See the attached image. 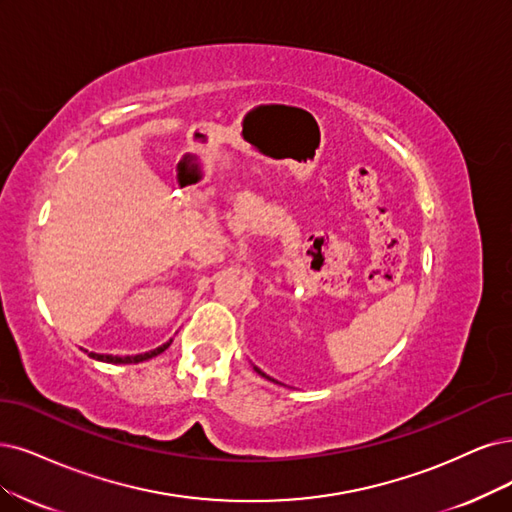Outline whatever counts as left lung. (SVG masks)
Segmentation results:
<instances>
[{
  "instance_id": "1",
  "label": "left lung",
  "mask_w": 512,
  "mask_h": 512,
  "mask_svg": "<svg viewBox=\"0 0 512 512\" xmlns=\"http://www.w3.org/2000/svg\"><path fill=\"white\" fill-rule=\"evenodd\" d=\"M255 371H257V373H259V375H263V377H268V375H266V373H263V371H261V369H259V367H255ZM268 380H272V377H268ZM272 382H274V380H272Z\"/></svg>"
}]
</instances>
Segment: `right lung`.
I'll use <instances>...</instances> for the list:
<instances>
[{
  "label": "right lung",
  "mask_w": 512,
  "mask_h": 512,
  "mask_svg": "<svg viewBox=\"0 0 512 512\" xmlns=\"http://www.w3.org/2000/svg\"><path fill=\"white\" fill-rule=\"evenodd\" d=\"M170 344H173V339H168L166 344H162V346H160V348H156V350H149V352L135 354V356H113V354H97V352H90L88 356L97 358V361L113 363V365H130V363H143V361H149V358H154V356L162 354ZM86 352H88V350H86Z\"/></svg>",
  "instance_id": "right-lung-1"
}]
</instances>
